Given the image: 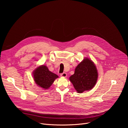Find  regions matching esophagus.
I'll return each mask as SVG.
<instances>
[{"label": "esophagus", "instance_id": "esophagus-1", "mask_svg": "<svg viewBox=\"0 0 128 128\" xmlns=\"http://www.w3.org/2000/svg\"><path fill=\"white\" fill-rule=\"evenodd\" d=\"M60 76H61L63 77H66L67 76V74H66V73L63 72V73L60 74Z\"/></svg>", "mask_w": 128, "mask_h": 128}]
</instances>
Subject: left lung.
Returning <instances> with one entry per match:
<instances>
[{"label":"left lung","mask_w":128,"mask_h":128,"mask_svg":"<svg viewBox=\"0 0 128 128\" xmlns=\"http://www.w3.org/2000/svg\"><path fill=\"white\" fill-rule=\"evenodd\" d=\"M98 77L96 65L86 58L76 68L74 74L70 80L78 93L89 91L96 85Z\"/></svg>","instance_id":"obj_1"}]
</instances>
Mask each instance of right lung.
<instances>
[{
  "label": "right lung",
  "mask_w": 128,
  "mask_h": 128,
  "mask_svg": "<svg viewBox=\"0 0 128 128\" xmlns=\"http://www.w3.org/2000/svg\"><path fill=\"white\" fill-rule=\"evenodd\" d=\"M33 76L36 84L41 88L48 89L58 76L49 71L45 65L37 68L33 72Z\"/></svg>",
  "instance_id": "add662e5"
}]
</instances>
